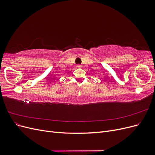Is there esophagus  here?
Instances as JSON below:
<instances>
[{
    "mask_svg": "<svg viewBox=\"0 0 155 155\" xmlns=\"http://www.w3.org/2000/svg\"><path fill=\"white\" fill-rule=\"evenodd\" d=\"M78 68H82L83 67V66L82 65H81V64H78V66H77Z\"/></svg>",
    "mask_w": 155,
    "mask_h": 155,
    "instance_id": "obj_1",
    "label": "esophagus"
}]
</instances>
